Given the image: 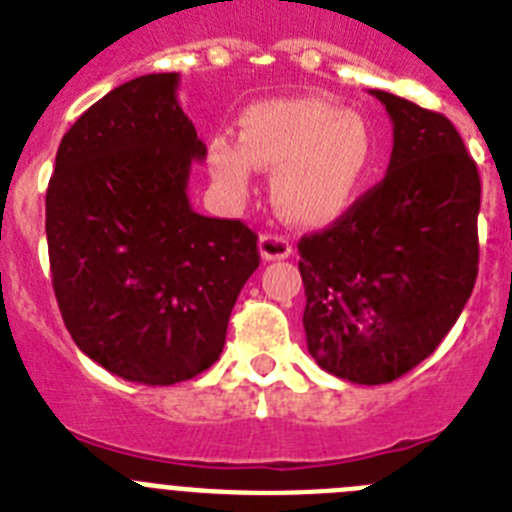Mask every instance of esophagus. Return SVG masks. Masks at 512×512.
Returning <instances> with one entry per match:
<instances>
[{"instance_id": "esophagus-1", "label": "esophagus", "mask_w": 512, "mask_h": 512, "mask_svg": "<svg viewBox=\"0 0 512 512\" xmlns=\"http://www.w3.org/2000/svg\"><path fill=\"white\" fill-rule=\"evenodd\" d=\"M259 253L261 259L266 261H282L292 256V243L282 235H274V233H266L259 238Z\"/></svg>"}]
</instances>
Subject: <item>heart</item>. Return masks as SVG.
<instances>
[{"mask_svg": "<svg viewBox=\"0 0 512 512\" xmlns=\"http://www.w3.org/2000/svg\"><path fill=\"white\" fill-rule=\"evenodd\" d=\"M215 184L241 197L253 166L274 171L271 202L289 223L325 225L354 205L374 164V130L364 115L323 99H277L241 117V138L207 146Z\"/></svg>", "mask_w": 512, "mask_h": 512, "instance_id": "1", "label": "heart"}]
</instances>
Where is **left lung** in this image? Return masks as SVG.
Wrapping results in <instances>:
<instances>
[{"mask_svg":"<svg viewBox=\"0 0 512 512\" xmlns=\"http://www.w3.org/2000/svg\"><path fill=\"white\" fill-rule=\"evenodd\" d=\"M392 120L387 176L305 235L307 351L356 384H387L436 351L474 289L479 174L449 117L369 89Z\"/></svg>","mask_w":512,"mask_h":512,"instance_id":"8db88e82","label":"left lung"}]
</instances>
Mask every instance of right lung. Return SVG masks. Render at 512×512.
Wrapping results in <instances>:
<instances>
[{"instance_id":"obj_1","label":"right lung","mask_w":512,"mask_h":512,"mask_svg":"<svg viewBox=\"0 0 512 512\" xmlns=\"http://www.w3.org/2000/svg\"><path fill=\"white\" fill-rule=\"evenodd\" d=\"M179 74H148L94 102L63 135L45 192L58 310L76 346L128 382H184L225 346L259 269V235L194 212L207 148L176 102Z\"/></svg>"}]
</instances>
